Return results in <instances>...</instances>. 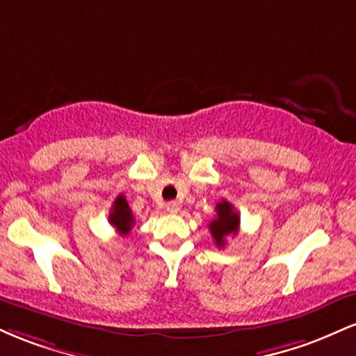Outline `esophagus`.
Instances as JSON below:
<instances>
[{
  "label": "esophagus",
  "mask_w": 356,
  "mask_h": 356,
  "mask_svg": "<svg viewBox=\"0 0 356 356\" xmlns=\"http://www.w3.org/2000/svg\"><path fill=\"white\" fill-rule=\"evenodd\" d=\"M179 202H175V201H170V202H167L165 204V211L167 212H170V214H175V212L179 211Z\"/></svg>",
  "instance_id": "obj_1"
}]
</instances>
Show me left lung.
Masks as SVG:
<instances>
[{
    "instance_id": "obj_1",
    "label": "left lung",
    "mask_w": 356,
    "mask_h": 356,
    "mask_svg": "<svg viewBox=\"0 0 356 356\" xmlns=\"http://www.w3.org/2000/svg\"><path fill=\"white\" fill-rule=\"evenodd\" d=\"M216 218L209 222V231L216 241V246L222 248L229 234H238L239 214L234 211L231 202L220 201L216 204Z\"/></svg>"
}]
</instances>
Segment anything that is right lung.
Wrapping results in <instances>:
<instances>
[{"label": "right lung", "mask_w": 356, "mask_h": 356, "mask_svg": "<svg viewBox=\"0 0 356 356\" xmlns=\"http://www.w3.org/2000/svg\"><path fill=\"white\" fill-rule=\"evenodd\" d=\"M108 222L112 224V226L115 227L122 236L129 234L130 229L134 227L136 219H134V214L132 211H130L129 202H127L124 194H120L115 201H113L112 211H110V216H108Z\"/></svg>", "instance_id": "obj_1"}]
</instances>
